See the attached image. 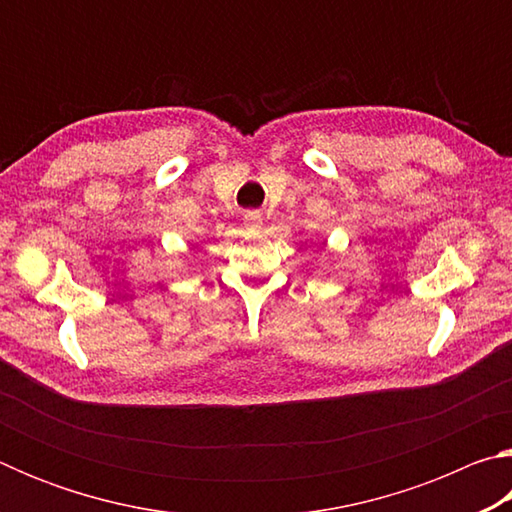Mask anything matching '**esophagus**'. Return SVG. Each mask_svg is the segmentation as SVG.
<instances>
[{
	"mask_svg": "<svg viewBox=\"0 0 512 512\" xmlns=\"http://www.w3.org/2000/svg\"><path fill=\"white\" fill-rule=\"evenodd\" d=\"M244 225L248 230L262 228V216H259V212H246L244 214Z\"/></svg>",
	"mask_w": 512,
	"mask_h": 512,
	"instance_id": "1",
	"label": "esophagus"
}]
</instances>
